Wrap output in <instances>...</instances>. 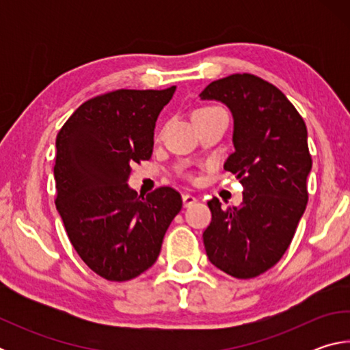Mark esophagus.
I'll use <instances>...</instances> for the list:
<instances>
[{
    "label": "esophagus",
    "instance_id": "1",
    "mask_svg": "<svg viewBox=\"0 0 350 350\" xmlns=\"http://www.w3.org/2000/svg\"><path fill=\"white\" fill-rule=\"evenodd\" d=\"M182 202H183V206H191L193 204L198 202V199L193 196V194H182Z\"/></svg>",
    "mask_w": 350,
    "mask_h": 350
}]
</instances>
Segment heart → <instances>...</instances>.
<instances>
[{"label":"heart","instance_id":"heart-1","mask_svg":"<svg viewBox=\"0 0 350 350\" xmlns=\"http://www.w3.org/2000/svg\"><path fill=\"white\" fill-rule=\"evenodd\" d=\"M213 109H217V108H213V106H205V108H199V109L194 111V114H199V112H205V111H213Z\"/></svg>","mask_w":350,"mask_h":350}]
</instances>
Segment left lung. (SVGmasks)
<instances>
[{
	"label": "left lung",
	"instance_id": "1",
	"mask_svg": "<svg viewBox=\"0 0 350 350\" xmlns=\"http://www.w3.org/2000/svg\"><path fill=\"white\" fill-rule=\"evenodd\" d=\"M200 98L232 111L234 152L224 168L244 187L241 206L222 208L217 198L208 200L205 252L219 270L248 280L282 258L304 215L312 170L307 128L276 86L252 74L211 81Z\"/></svg>",
	"mask_w": 350,
	"mask_h": 350
}]
</instances>
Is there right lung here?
Segmentation results:
<instances>
[{"instance_id": "right-lung-1", "label": "right lung", "mask_w": 350, "mask_h": 350, "mask_svg": "<svg viewBox=\"0 0 350 350\" xmlns=\"http://www.w3.org/2000/svg\"><path fill=\"white\" fill-rule=\"evenodd\" d=\"M174 91L102 94L80 105L57 134V210L83 262L108 281L150 269L182 208L174 188L142 198L126 183L131 165L151 157L156 120Z\"/></svg>"}]
</instances>
